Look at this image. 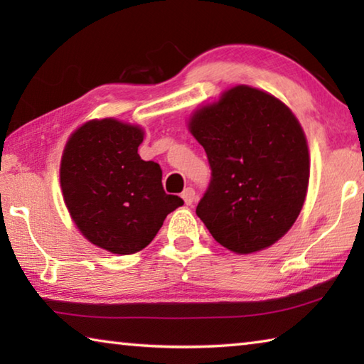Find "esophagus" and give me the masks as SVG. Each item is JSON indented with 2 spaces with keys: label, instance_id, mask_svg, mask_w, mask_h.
<instances>
[{
  "label": "esophagus",
  "instance_id": "obj_1",
  "mask_svg": "<svg viewBox=\"0 0 364 364\" xmlns=\"http://www.w3.org/2000/svg\"><path fill=\"white\" fill-rule=\"evenodd\" d=\"M181 197H183V200H184V204L186 205H191L194 202V199H196V191L193 189V188H186L181 193Z\"/></svg>",
  "mask_w": 364,
  "mask_h": 364
}]
</instances>
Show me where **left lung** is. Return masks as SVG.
<instances>
[{
  "mask_svg": "<svg viewBox=\"0 0 364 364\" xmlns=\"http://www.w3.org/2000/svg\"><path fill=\"white\" fill-rule=\"evenodd\" d=\"M212 176L196 213L213 239L236 254L274 244L304 207L310 159L300 123L274 96L228 90L189 123Z\"/></svg>",
  "mask_w": 364,
  "mask_h": 364,
  "instance_id": "left-lung-1",
  "label": "left lung"
}]
</instances>
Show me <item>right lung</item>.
<instances>
[{"label": "right lung", "mask_w": 364, "mask_h": 364, "mask_svg": "<svg viewBox=\"0 0 364 364\" xmlns=\"http://www.w3.org/2000/svg\"><path fill=\"white\" fill-rule=\"evenodd\" d=\"M143 130L114 119L91 120L67 141L60 188L90 242L128 255L149 244L181 197L165 194L157 162L139 157Z\"/></svg>", "instance_id": "1"}]
</instances>
